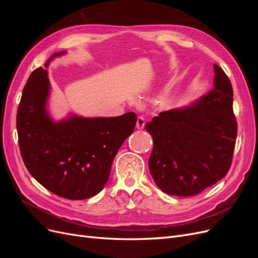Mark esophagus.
I'll list each match as a JSON object with an SVG mask.
<instances>
[{"label":"esophagus","instance_id":"esophagus-1","mask_svg":"<svg viewBox=\"0 0 258 258\" xmlns=\"http://www.w3.org/2000/svg\"><path fill=\"white\" fill-rule=\"evenodd\" d=\"M144 127H145V119L143 118V117H138L137 128L140 129V130H142V129H144Z\"/></svg>","mask_w":258,"mask_h":258}]
</instances>
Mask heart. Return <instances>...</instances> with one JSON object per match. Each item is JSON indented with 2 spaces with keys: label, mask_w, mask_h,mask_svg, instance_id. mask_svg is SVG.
Returning <instances> with one entry per match:
<instances>
[{
  "label": "heart",
  "mask_w": 258,
  "mask_h": 258,
  "mask_svg": "<svg viewBox=\"0 0 258 258\" xmlns=\"http://www.w3.org/2000/svg\"><path fill=\"white\" fill-rule=\"evenodd\" d=\"M173 98H174V93L172 88H167L159 95V101L163 105H170L173 102Z\"/></svg>",
  "instance_id": "1"
}]
</instances>
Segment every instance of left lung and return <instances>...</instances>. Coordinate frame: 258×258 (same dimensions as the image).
I'll use <instances>...</instances> for the list:
<instances>
[{
    "instance_id": "1",
    "label": "left lung",
    "mask_w": 258,
    "mask_h": 258,
    "mask_svg": "<svg viewBox=\"0 0 258 258\" xmlns=\"http://www.w3.org/2000/svg\"><path fill=\"white\" fill-rule=\"evenodd\" d=\"M213 87L189 105L161 112L145 128L154 146L148 168L168 195L188 197L204 191L226 174L237 138L232 86L214 64Z\"/></svg>"
}]
</instances>
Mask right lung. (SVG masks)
Listing matches in <instances>:
<instances>
[{"instance_id": "right-lung-1", "label": "right lung", "mask_w": 258, "mask_h": 258, "mask_svg": "<svg viewBox=\"0 0 258 258\" xmlns=\"http://www.w3.org/2000/svg\"><path fill=\"white\" fill-rule=\"evenodd\" d=\"M31 73L17 112L18 141L23 162L36 181L57 196L83 200L103 189L115 156L132 132L137 115L83 117L73 113L56 121L47 104L50 61Z\"/></svg>"}]
</instances>
